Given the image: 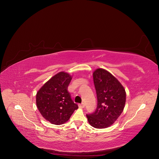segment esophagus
I'll return each mask as SVG.
<instances>
[{"mask_svg": "<svg viewBox=\"0 0 159 159\" xmlns=\"http://www.w3.org/2000/svg\"><path fill=\"white\" fill-rule=\"evenodd\" d=\"M78 106H79V107H80V108H84V107H85V104H84V103H81V104H79Z\"/></svg>", "mask_w": 159, "mask_h": 159, "instance_id": "1", "label": "esophagus"}]
</instances>
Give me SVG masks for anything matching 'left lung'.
Segmentation results:
<instances>
[{"label":"left lung","instance_id":"left-lung-1","mask_svg":"<svg viewBox=\"0 0 159 159\" xmlns=\"http://www.w3.org/2000/svg\"><path fill=\"white\" fill-rule=\"evenodd\" d=\"M97 95V107L87 115L89 123L97 129H103L114 124L123 112L126 93L124 87L113 75L103 69L93 72Z\"/></svg>","mask_w":159,"mask_h":159}]
</instances>
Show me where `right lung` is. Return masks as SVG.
<instances>
[{
	"instance_id": "right-lung-1",
	"label": "right lung",
	"mask_w": 159,
	"mask_h": 159,
	"mask_svg": "<svg viewBox=\"0 0 159 159\" xmlns=\"http://www.w3.org/2000/svg\"><path fill=\"white\" fill-rule=\"evenodd\" d=\"M71 80L70 74L60 72L45 83L37 93V109L43 118L52 124L65 123L78 108L67 90Z\"/></svg>"
}]
</instances>
